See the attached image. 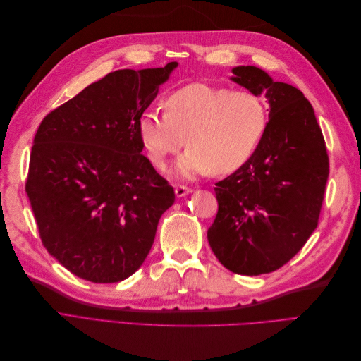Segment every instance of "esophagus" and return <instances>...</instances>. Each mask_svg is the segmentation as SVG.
Returning <instances> with one entry per match:
<instances>
[{
	"label": "esophagus",
	"mask_w": 361,
	"mask_h": 361,
	"mask_svg": "<svg viewBox=\"0 0 361 361\" xmlns=\"http://www.w3.org/2000/svg\"><path fill=\"white\" fill-rule=\"evenodd\" d=\"M192 190L188 187H183V185H179V187L174 188V194H176V197H185V195L191 194Z\"/></svg>",
	"instance_id": "1"
}]
</instances>
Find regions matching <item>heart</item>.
<instances>
[{"instance_id": "b5f03b06", "label": "heart", "mask_w": 361, "mask_h": 361, "mask_svg": "<svg viewBox=\"0 0 361 361\" xmlns=\"http://www.w3.org/2000/svg\"><path fill=\"white\" fill-rule=\"evenodd\" d=\"M164 114L147 111L138 120V135L155 167L190 146L178 162L182 178L233 173L253 158L267 133L268 111L247 90L192 82L164 99Z\"/></svg>"}]
</instances>
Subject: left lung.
<instances>
[{
    "instance_id": "obj_1",
    "label": "left lung",
    "mask_w": 361,
    "mask_h": 361,
    "mask_svg": "<svg viewBox=\"0 0 361 361\" xmlns=\"http://www.w3.org/2000/svg\"><path fill=\"white\" fill-rule=\"evenodd\" d=\"M232 81L269 104L267 133L244 167L216 182L218 212L207 241L235 274H268L298 253L318 227L326 179L322 130L304 94L256 66Z\"/></svg>"
}]
</instances>
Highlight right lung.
<instances>
[{
    "instance_id": "obj_1",
    "label": "right lung",
    "mask_w": 361,
    "mask_h": 361,
    "mask_svg": "<svg viewBox=\"0 0 361 361\" xmlns=\"http://www.w3.org/2000/svg\"><path fill=\"white\" fill-rule=\"evenodd\" d=\"M176 68L111 72L42 120L25 191L43 245L76 277L133 276L174 203L173 187L141 155L138 120Z\"/></svg>"
}]
</instances>
